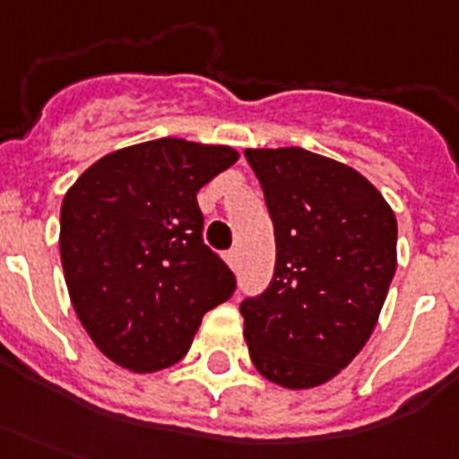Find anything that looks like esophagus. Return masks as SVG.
<instances>
[{
    "label": "esophagus",
    "instance_id": "34e87169",
    "mask_svg": "<svg viewBox=\"0 0 459 459\" xmlns=\"http://www.w3.org/2000/svg\"><path fill=\"white\" fill-rule=\"evenodd\" d=\"M223 257H226V263H229L230 270H236V267H238V250H229Z\"/></svg>",
    "mask_w": 459,
    "mask_h": 459
}]
</instances>
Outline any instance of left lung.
Instances as JSON below:
<instances>
[{
	"label": "left lung",
	"instance_id": "left-lung-1",
	"mask_svg": "<svg viewBox=\"0 0 459 459\" xmlns=\"http://www.w3.org/2000/svg\"><path fill=\"white\" fill-rule=\"evenodd\" d=\"M274 223L270 287L246 299V341L264 379L311 389L372 335L396 273V219L372 182L304 148H247Z\"/></svg>",
	"mask_w": 459,
	"mask_h": 459
}]
</instances>
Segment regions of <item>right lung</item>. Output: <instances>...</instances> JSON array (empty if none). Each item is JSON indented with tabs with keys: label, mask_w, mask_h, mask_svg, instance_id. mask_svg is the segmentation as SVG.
Returning <instances> with one entry per match:
<instances>
[{
	"label": "right lung",
	"mask_w": 459,
	"mask_h": 459,
	"mask_svg": "<svg viewBox=\"0 0 459 459\" xmlns=\"http://www.w3.org/2000/svg\"><path fill=\"white\" fill-rule=\"evenodd\" d=\"M238 160L229 145L158 138L104 155L60 206V260L94 345L131 372L185 358L202 316L236 291L204 246L196 192Z\"/></svg>",
	"instance_id": "1"
}]
</instances>
